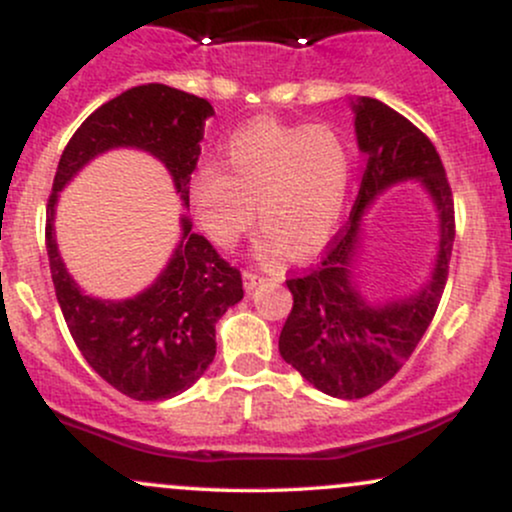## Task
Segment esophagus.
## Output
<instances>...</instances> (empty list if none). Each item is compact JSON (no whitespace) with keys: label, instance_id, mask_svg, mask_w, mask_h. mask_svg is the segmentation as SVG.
Segmentation results:
<instances>
[{"label":"esophagus","instance_id":"obj_1","mask_svg":"<svg viewBox=\"0 0 512 512\" xmlns=\"http://www.w3.org/2000/svg\"><path fill=\"white\" fill-rule=\"evenodd\" d=\"M243 284L245 291H255L257 284H262V276H257L255 272H243Z\"/></svg>","mask_w":512,"mask_h":512}]
</instances>
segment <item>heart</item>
Masks as SVG:
<instances>
[{
  "label": "heart",
  "mask_w": 512,
  "mask_h": 512,
  "mask_svg": "<svg viewBox=\"0 0 512 512\" xmlns=\"http://www.w3.org/2000/svg\"><path fill=\"white\" fill-rule=\"evenodd\" d=\"M223 168L199 163L190 199L202 231L233 248L252 221L264 228L257 257L274 262L289 250L305 260L330 243L349 195L354 156L339 129L260 117L223 144Z\"/></svg>",
  "instance_id": "b5f03b06"
}]
</instances>
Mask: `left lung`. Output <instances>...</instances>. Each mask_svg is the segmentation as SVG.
Returning a JSON list of instances; mask_svg holds the SVG:
<instances>
[{
    "label": "left lung",
    "instance_id": "left-lung-1",
    "mask_svg": "<svg viewBox=\"0 0 512 512\" xmlns=\"http://www.w3.org/2000/svg\"><path fill=\"white\" fill-rule=\"evenodd\" d=\"M358 151L366 156L349 223L322 262L289 279L293 310L279 354L310 385L339 399H361L383 387L421 342L443 296L455 240V207L436 146L407 117L375 98L351 101ZM419 181L437 211L439 243L427 281L407 297L370 302L360 291L362 216L392 186Z\"/></svg>",
    "mask_w": 512,
    "mask_h": 512
}]
</instances>
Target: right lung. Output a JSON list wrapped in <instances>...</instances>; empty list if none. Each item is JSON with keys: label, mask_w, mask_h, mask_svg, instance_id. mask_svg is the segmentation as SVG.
I'll list each match as a JSON object with an SVG mask.
<instances>
[{"label": "right lung", "mask_w": 512, "mask_h": 512, "mask_svg": "<svg viewBox=\"0 0 512 512\" xmlns=\"http://www.w3.org/2000/svg\"><path fill=\"white\" fill-rule=\"evenodd\" d=\"M214 108L204 98L166 84H144L91 113L69 139L48 202L52 284L76 346L88 366L139 402L170 399L192 387L216 356V322L243 298V279L223 262L192 219L180 214V238L166 267L129 298H98L69 274L55 238L60 192L93 158L137 149L163 163L182 207H190V175L202 154L204 122Z\"/></svg>", "instance_id": "right-lung-1"}]
</instances>
